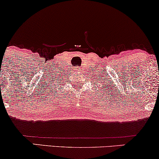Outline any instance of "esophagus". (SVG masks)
I'll return each mask as SVG.
<instances>
[{"label":"esophagus","mask_w":159,"mask_h":159,"mask_svg":"<svg viewBox=\"0 0 159 159\" xmlns=\"http://www.w3.org/2000/svg\"><path fill=\"white\" fill-rule=\"evenodd\" d=\"M78 69H77V68H76V69H75V70H76V71H78Z\"/></svg>","instance_id":"esophagus-1"}]
</instances>
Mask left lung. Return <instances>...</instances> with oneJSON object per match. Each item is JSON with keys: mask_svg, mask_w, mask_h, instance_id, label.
I'll use <instances>...</instances> for the list:
<instances>
[{"mask_svg": "<svg viewBox=\"0 0 159 159\" xmlns=\"http://www.w3.org/2000/svg\"><path fill=\"white\" fill-rule=\"evenodd\" d=\"M104 81H105V79H104ZM105 82H107V81H104V83H105ZM101 83L102 84V83H103V81H101ZM109 84H110V81H109ZM108 84V85H110V84ZM111 85H112V84H111ZM104 87H107V89H110V87H107V86H105V85H104ZM102 88L103 89V87H102ZM110 90H111V89H110Z\"/></svg>", "mask_w": 159, "mask_h": 159, "instance_id": "1", "label": "left lung"}]
</instances>
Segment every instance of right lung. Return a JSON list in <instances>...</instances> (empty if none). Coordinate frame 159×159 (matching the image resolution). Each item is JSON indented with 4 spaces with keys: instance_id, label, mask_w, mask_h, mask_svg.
Listing matches in <instances>:
<instances>
[{
    "instance_id": "1",
    "label": "right lung",
    "mask_w": 159,
    "mask_h": 159,
    "mask_svg": "<svg viewBox=\"0 0 159 159\" xmlns=\"http://www.w3.org/2000/svg\"><path fill=\"white\" fill-rule=\"evenodd\" d=\"M54 77H55V76H54ZM45 79H46V78H45ZM52 79L53 80H51V81H49L48 79L47 80V84H48V86H46L47 87H49V88H50V87H52V82H53V83H56V82H54V81H57L56 78H52ZM57 79H58V78H57Z\"/></svg>"
}]
</instances>
